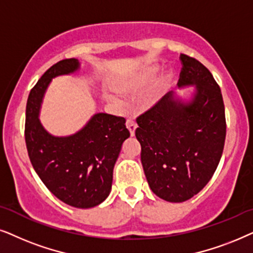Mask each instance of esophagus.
Returning <instances> with one entry per match:
<instances>
[{"label":"esophagus","instance_id":"esophagus-1","mask_svg":"<svg viewBox=\"0 0 253 253\" xmlns=\"http://www.w3.org/2000/svg\"><path fill=\"white\" fill-rule=\"evenodd\" d=\"M126 126H127V128H128V130H129V133H130V135L132 136H134V134H135V129H136V123L134 120H132V119H127L126 120Z\"/></svg>","mask_w":253,"mask_h":253}]
</instances>
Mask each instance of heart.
<instances>
[{
  "label": "heart",
  "mask_w": 253,
  "mask_h": 253,
  "mask_svg": "<svg viewBox=\"0 0 253 253\" xmlns=\"http://www.w3.org/2000/svg\"><path fill=\"white\" fill-rule=\"evenodd\" d=\"M156 68H151L139 74V75L132 77V79L120 81V82H118L116 84V90L119 93H121V95L125 96L136 95V93L142 91L143 89H146V87L149 85L151 81L154 80L155 75H156ZM171 80H172V75H171V74H168V75L164 76L163 80L161 81V85L167 86L168 84L171 82Z\"/></svg>",
  "instance_id": "heart-1"
}]
</instances>
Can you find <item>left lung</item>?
Returning <instances> with one entry per match:
<instances>
[{
    "label": "left lung",
    "instance_id": "obj_1",
    "mask_svg": "<svg viewBox=\"0 0 253 253\" xmlns=\"http://www.w3.org/2000/svg\"><path fill=\"white\" fill-rule=\"evenodd\" d=\"M178 86L195 85L188 103L172 91L136 118L135 136L151 191L161 199L183 203L206 186L220 163L225 132L221 89L197 59L180 54Z\"/></svg>",
    "mask_w": 253,
    "mask_h": 253
}]
</instances>
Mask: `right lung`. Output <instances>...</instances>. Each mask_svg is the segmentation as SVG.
I'll return each mask as SVG.
<instances>
[{
  "label": "right lung",
  "mask_w": 253,
  "mask_h": 253,
  "mask_svg": "<svg viewBox=\"0 0 253 253\" xmlns=\"http://www.w3.org/2000/svg\"><path fill=\"white\" fill-rule=\"evenodd\" d=\"M79 68L76 59L61 60L32 87L26 103L25 142L33 169L58 199L76 208H91L110 194L114 164L130 134L125 118L107 113L95 114L70 136H53L43 129L38 116L47 85L53 77Z\"/></svg>",
  "instance_id": "1"
}]
</instances>
